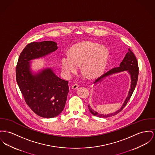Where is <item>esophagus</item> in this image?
<instances>
[{
    "instance_id": "obj_1",
    "label": "esophagus",
    "mask_w": 155,
    "mask_h": 155,
    "mask_svg": "<svg viewBox=\"0 0 155 155\" xmlns=\"http://www.w3.org/2000/svg\"><path fill=\"white\" fill-rule=\"evenodd\" d=\"M78 87H79V85L78 84H74L72 86V89H73V90H76V89H77L78 88Z\"/></svg>"
}]
</instances>
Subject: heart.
<instances>
[{
  "label": "heart",
  "mask_w": 155,
  "mask_h": 155,
  "mask_svg": "<svg viewBox=\"0 0 155 155\" xmlns=\"http://www.w3.org/2000/svg\"><path fill=\"white\" fill-rule=\"evenodd\" d=\"M109 58V52L105 46L92 41H82L73 46L69 50V54L62 55V72L70 78L78 72L82 64V71L87 78H96L104 72Z\"/></svg>",
  "instance_id": "obj_1"
}]
</instances>
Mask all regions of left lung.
Masks as SVG:
<instances>
[{
	"instance_id": "left-lung-1",
	"label": "left lung",
	"mask_w": 155,
	"mask_h": 155,
	"mask_svg": "<svg viewBox=\"0 0 155 155\" xmlns=\"http://www.w3.org/2000/svg\"><path fill=\"white\" fill-rule=\"evenodd\" d=\"M124 71H127L129 74L131 79V83H130V88L129 91V93L125 101H124L122 106L119 109H118L115 112L112 113V114H99L98 112L93 110L92 107L90 106V105L89 104L88 105L89 110L91 112V113L94 116L100 117H108L114 116L119 114L124 109V106L126 105V104L129 101L132 93L134 91L135 87L136 86L137 79H138V74H139V67H138V63H137V59L134 56V53L130 49H129V52L126 54L124 60L120 63V66L119 67L114 68V69H111L110 71H108L107 72L103 74L102 76H101L100 78H99L95 81L94 84L96 85L98 83L102 82L103 79H105L106 78L110 76V75H112L115 73H120Z\"/></svg>"
}]
</instances>
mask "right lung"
<instances>
[{"instance_id": "add662e5", "label": "right lung", "mask_w": 155, "mask_h": 155, "mask_svg": "<svg viewBox=\"0 0 155 155\" xmlns=\"http://www.w3.org/2000/svg\"><path fill=\"white\" fill-rule=\"evenodd\" d=\"M53 41L31 42L21 52L16 69L17 83L25 101L38 116L52 118L62 113L69 92L68 81L59 78L51 68L33 72L31 61L56 51Z\"/></svg>"}]
</instances>
